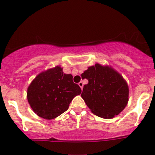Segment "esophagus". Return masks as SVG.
<instances>
[{"label":"esophagus","mask_w":155,"mask_h":155,"mask_svg":"<svg viewBox=\"0 0 155 155\" xmlns=\"http://www.w3.org/2000/svg\"><path fill=\"white\" fill-rule=\"evenodd\" d=\"M78 85H79V87H81V89H83V86H84V85H83V82H82V81H81V82L78 83Z\"/></svg>","instance_id":"34e87169"}]
</instances>
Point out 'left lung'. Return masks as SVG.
Listing matches in <instances>:
<instances>
[{
	"mask_svg": "<svg viewBox=\"0 0 155 155\" xmlns=\"http://www.w3.org/2000/svg\"><path fill=\"white\" fill-rule=\"evenodd\" d=\"M88 80L81 97L92 112L109 119L120 114L129 99V87L124 78L111 66L96 63L81 74Z\"/></svg>",
	"mask_w": 155,
	"mask_h": 155,
	"instance_id": "obj_1",
	"label": "left lung"
}]
</instances>
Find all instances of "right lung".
<instances>
[{"label": "right lung", "instance_id": "obj_1", "mask_svg": "<svg viewBox=\"0 0 155 155\" xmlns=\"http://www.w3.org/2000/svg\"><path fill=\"white\" fill-rule=\"evenodd\" d=\"M71 74H64L60 66L40 73L28 87L27 99L39 117L56 118L67 111L72 99L81 93Z\"/></svg>", "mask_w": 155, "mask_h": 155}]
</instances>
